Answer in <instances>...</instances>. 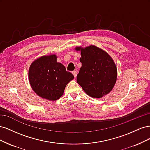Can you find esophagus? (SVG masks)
<instances>
[{
    "label": "esophagus",
    "mask_w": 150,
    "mask_h": 150,
    "mask_svg": "<svg viewBox=\"0 0 150 150\" xmlns=\"http://www.w3.org/2000/svg\"><path fill=\"white\" fill-rule=\"evenodd\" d=\"M72 74L74 75V78H76V76H77V74H78V72H76V71H72Z\"/></svg>",
    "instance_id": "34e87169"
}]
</instances>
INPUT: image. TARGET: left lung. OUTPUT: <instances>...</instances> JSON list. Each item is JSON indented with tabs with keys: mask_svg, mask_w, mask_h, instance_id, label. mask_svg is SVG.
Instances as JSON below:
<instances>
[{
	"mask_svg": "<svg viewBox=\"0 0 150 150\" xmlns=\"http://www.w3.org/2000/svg\"><path fill=\"white\" fill-rule=\"evenodd\" d=\"M81 51L82 66L77 75L78 83L92 98H99L110 93L117 78L116 67L109 54L94 46L76 47Z\"/></svg>",
	"mask_w": 150,
	"mask_h": 150,
	"instance_id": "obj_1",
	"label": "left lung"
}]
</instances>
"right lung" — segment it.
Instances as JSON below:
<instances>
[{
	"label": "right lung",
	"mask_w": 150,
	"mask_h": 150,
	"mask_svg": "<svg viewBox=\"0 0 150 150\" xmlns=\"http://www.w3.org/2000/svg\"><path fill=\"white\" fill-rule=\"evenodd\" d=\"M57 56H42L34 61L29 70V79L34 92L42 98L57 100L74 76L57 62Z\"/></svg>",
	"instance_id": "right-lung-1"
}]
</instances>
